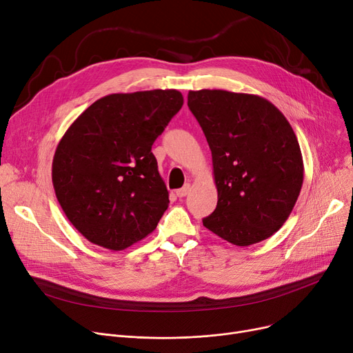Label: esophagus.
<instances>
[{"label": "esophagus", "instance_id": "esophagus-1", "mask_svg": "<svg viewBox=\"0 0 353 353\" xmlns=\"http://www.w3.org/2000/svg\"><path fill=\"white\" fill-rule=\"evenodd\" d=\"M190 190H192V184L186 183L181 189L176 190V194H177V197H186L190 193Z\"/></svg>", "mask_w": 353, "mask_h": 353}]
</instances>
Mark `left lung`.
I'll list each match as a JSON object with an SVG mask.
<instances>
[{
  "instance_id": "8db88e82",
  "label": "left lung",
  "mask_w": 353,
  "mask_h": 353,
  "mask_svg": "<svg viewBox=\"0 0 353 353\" xmlns=\"http://www.w3.org/2000/svg\"><path fill=\"white\" fill-rule=\"evenodd\" d=\"M188 104L212 150L217 206L203 226L236 246L279 230L303 184L292 125L269 100L226 90L189 91Z\"/></svg>"
}]
</instances>
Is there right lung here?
<instances>
[{
	"instance_id": "1",
	"label": "right lung",
	"mask_w": 353,
	"mask_h": 353,
	"mask_svg": "<svg viewBox=\"0 0 353 353\" xmlns=\"http://www.w3.org/2000/svg\"><path fill=\"white\" fill-rule=\"evenodd\" d=\"M181 105L177 90L117 92L68 127L54 153L52 186L88 242L124 250L157 228L169 192L152 145Z\"/></svg>"
}]
</instances>
